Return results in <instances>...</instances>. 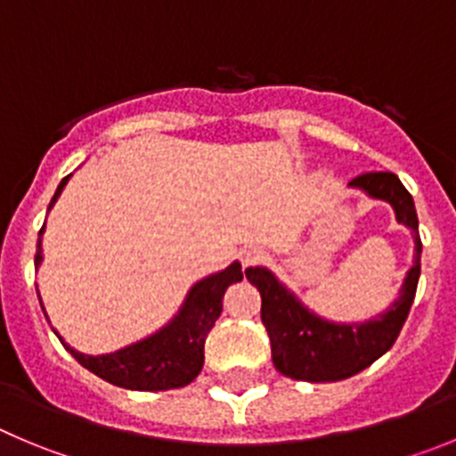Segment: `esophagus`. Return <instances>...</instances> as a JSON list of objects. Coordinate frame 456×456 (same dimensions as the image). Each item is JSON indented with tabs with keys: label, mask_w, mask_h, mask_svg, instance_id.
Listing matches in <instances>:
<instances>
[{
	"label": "esophagus",
	"mask_w": 456,
	"mask_h": 456,
	"mask_svg": "<svg viewBox=\"0 0 456 456\" xmlns=\"http://www.w3.org/2000/svg\"><path fill=\"white\" fill-rule=\"evenodd\" d=\"M263 258V252L256 248H249L242 252V265H254V263H258Z\"/></svg>",
	"instance_id": "esophagus-1"
}]
</instances>
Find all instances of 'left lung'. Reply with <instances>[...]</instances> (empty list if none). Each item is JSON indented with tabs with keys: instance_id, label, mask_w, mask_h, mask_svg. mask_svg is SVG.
<instances>
[{
	"instance_id": "left-lung-1",
	"label": "left lung",
	"mask_w": 456,
	"mask_h": 456,
	"mask_svg": "<svg viewBox=\"0 0 456 456\" xmlns=\"http://www.w3.org/2000/svg\"><path fill=\"white\" fill-rule=\"evenodd\" d=\"M376 200L394 207L395 220L414 232V265L407 272L401 297L389 310L364 324H335L310 313L270 270L249 267L245 274L261 292V319L272 342V362L276 371L292 380L338 382L371 367L401 335L410 314L420 276V236L414 200L394 173L373 170L348 182Z\"/></svg>"
}]
</instances>
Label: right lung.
Masks as SVG:
<instances>
[{
	"label": "right lung",
	"mask_w": 456,
	"mask_h": 456,
	"mask_svg": "<svg viewBox=\"0 0 456 456\" xmlns=\"http://www.w3.org/2000/svg\"><path fill=\"white\" fill-rule=\"evenodd\" d=\"M67 180L69 175L62 177L58 184L49 208L62 193ZM42 232L45 227L40 229V238H37L36 265H40L42 261ZM238 281H242L240 263H232L227 270L207 276L191 288L180 313L170 319V324H166L151 338L130 344L117 353H108V355H85L65 344L61 335H55L85 369L108 380L110 385L134 391L177 389L193 382L202 371L204 339L223 313L224 290Z\"/></svg>",
	"instance_id": "1"
}]
</instances>
